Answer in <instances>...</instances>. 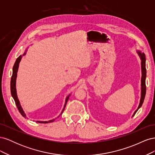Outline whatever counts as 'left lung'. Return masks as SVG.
Masks as SVG:
<instances>
[{
	"label": "left lung",
	"instance_id": "left-lung-1",
	"mask_svg": "<svg viewBox=\"0 0 155 155\" xmlns=\"http://www.w3.org/2000/svg\"><path fill=\"white\" fill-rule=\"evenodd\" d=\"M137 54H138L139 57L141 59V68H142V78H141V97H140V104L137 108V109L136 110L133 114L132 117L134 116L136 112L138 111V110L140 109V107H142L144 99L145 96V93H146V86H145V79H146V68H145V54L142 52L141 51L137 50Z\"/></svg>",
	"mask_w": 155,
	"mask_h": 155
}]
</instances>
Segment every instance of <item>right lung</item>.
<instances>
[{
	"mask_svg": "<svg viewBox=\"0 0 155 155\" xmlns=\"http://www.w3.org/2000/svg\"><path fill=\"white\" fill-rule=\"evenodd\" d=\"M27 50L28 48L26 49L25 53L22 54V55H20L19 57H18L16 61H15V64H14L13 65V74H12V78H11V82H10V88H11V94H12V96L13 98L14 101H15V104H16V106L17 107V109L18 110V111H19L20 113L21 114V115L25 117V118H26V115L25 114V111L23 110L22 108L21 105V104H20V101L19 100H18V97H17V90H16V79H17V71H18V66H19V63L21 61V60L22 59V57L23 55H25L26 54V51H27ZM70 94H69L67 97H66V100H65V104H64V108L63 109L62 111H61V113L60 114V115H61V114L63 113V112L64 111V109L65 108V106H66V104L67 103L69 99V97H70ZM59 115V116H60ZM58 116V117H59ZM56 119V118L55 119H53V120H49V121H37V123H41V124H47V123H50V122H52V121H54Z\"/></svg>",
	"mask_w": 155,
	"mask_h": 155,
	"instance_id": "add662e5",
	"label": "right lung"
}]
</instances>
